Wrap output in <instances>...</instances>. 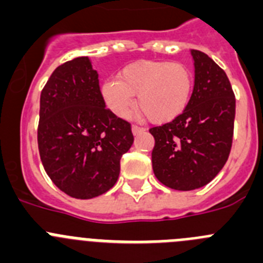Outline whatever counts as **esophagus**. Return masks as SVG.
I'll list each match as a JSON object with an SVG mask.
<instances>
[{
  "label": "esophagus",
  "instance_id": "esophagus-1",
  "mask_svg": "<svg viewBox=\"0 0 263 263\" xmlns=\"http://www.w3.org/2000/svg\"><path fill=\"white\" fill-rule=\"evenodd\" d=\"M144 131H145V129H144L143 127H139V126H136V124H135V126H132V134L134 135H140V134H143Z\"/></svg>",
  "mask_w": 263,
  "mask_h": 263
}]
</instances>
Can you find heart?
<instances>
[{
    "instance_id": "b5f03b06",
    "label": "heart",
    "mask_w": 263,
    "mask_h": 263,
    "mask_svg": "<svg viewBox=\"0 0 263 263\" xmlns=\"http://www.w3.org/2000/svg\"><path fill=\"white\" fill-rule=\"evenodd\" d=\"M194 90V76L187 65L157 60H140L120 69L118 79L106 80L101 87L107 107L127 118L137 106L153 123L172 122L186 110Z\"/></svg>"
}]
</instances>
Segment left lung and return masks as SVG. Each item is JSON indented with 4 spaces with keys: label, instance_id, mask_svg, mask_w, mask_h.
<instances>
[{
    "label": "left lung",
    "instance_id": "obj_1",
    "mask_svg": "<svg viewBox=\"0 0 263 263\" xmlns=\"http://www.w3.org/2000/svg\"><path fill=\"white\" fill-rule=\"evenodd\" d=\"M195 84L186 110L174 120L152 127V165L162 184L179 191L212 181L229 157L236 98L226 72L205 53L193 49Z\"/></svg>",
    "mask_w": 263,
    "mask_h": 263
}]
</instances>
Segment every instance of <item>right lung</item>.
Returning a JSON list of instances; mask_svg holds the SVG:
<instances>
[{"mask_svg": "<svg viewBox=\"0 0 263 263\" xmlns=\"http://www.w3.org/2000/svg\"><path fill=\"white\" fill-rule=\"evenodd\" d=\"M134 144L131 123L106 107L87 58L56 68L40 94L37 146L44 170L61 191L91 199L119 178Z\"/></svg>", "mask_w": 263, "mask_h": 263, "instance_id": "right-lung-1", "label": "right lung"}]
</instances>
